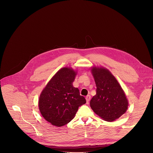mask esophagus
Segmentation results:
<instances>
[{
  "label": "esophagus",
  "instance_id": "1",
  "mask_svg": "<svg viewBox=\"0 0 153 153\" xmlns=\"http://www.w3.org/2000/svg\"><path fill=\"white\" fill-rule=\"evenodd\" d=\"M90 100H91V95H87V96L86 97V100L87 103H89Z\"/></svg>",
  "mask_w": 153,
  "mask_h": 153
}]
</instances>
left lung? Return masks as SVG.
Here are the masks:
<instances>
[{
    "label": "left lung",
    "instance_id": "1",
    "mask_svg": "<svg viewBox=\"0 0 153 153\" xmlns=\"http://www.w3.org/2000/svg\"><path fill=\"white\" fill-rule=\"evenodd\" d=\"M96 95L90 101L93 111L104 120L112 122L127 110L128 101L119 83L107 69L94 67Z\"/></svg>",
    "mask_w": 153,
    "mask_h": 153
}]
</instances>
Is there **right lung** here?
<instances>
[{
    "label": "right lung",
    "instance_id": "obj_1",
    "mask_svg": "<svg viewBox=\"0 0 153 153\" xmlns=\"http://www.w3.org/2000/svg\"><path fill=\"white\" fill-rule=\"evenodd\" d=\"M76 73L70 68H62L52 78L39 100L40 111L52 125L62 126L74 117L79 107L86 101L73 86Z\"/></svg>",
    "mask_w": 153,
    "mask_h": 153
}]
</instances>
